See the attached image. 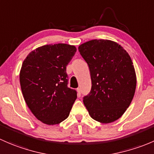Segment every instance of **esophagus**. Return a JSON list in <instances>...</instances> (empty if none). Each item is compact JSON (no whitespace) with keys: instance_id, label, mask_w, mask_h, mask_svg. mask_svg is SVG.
Masks as SVG:
<instances>
[{"instance_id":"esophagus-1","label":"esophagus","mask_w":154,"mask_h":154,"mask_svg":"<svg viewBox=\"0 0 154 154\" xmlns=\"http://www.w3.org/2000/svg\"><path fill=\"white\" fill-rule=\"evenodd\" d=\"M77 95H78V96H79V97H80L81 96V90H80V88H77Z\"/></svg>"}]
</instances>
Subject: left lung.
I'll use <instances>...</instances> for the list:
<instances>
[{"mask_svg":"<svg viewBox=\"0 0 154 154\" xmlns=\"http://www.w3.org/2000/svg\"><path fill=\"white\" fill-rule=\"evenodd\" d=\"M79 51L88 64L90 93L83 102L89 114L104 124L119 119L135 93L136 75L129 54L118 43L95 39L81 44Z\"/></svg>","mask_w":154,"mask_h":154,"instance_id":"1","label":"left lung"}]
</instances>
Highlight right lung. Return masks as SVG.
Listing matches in <instances>:
<instances>
[{
	"label": "right lung",
	"mask_w": 154,
	"mask_h": 154,
	"mask_svg": "<svg viewBox=\"0 0 154 154\" xmlns=\"http://www.w3.org/2000/svg\"><path fill=\"white\" fill-rule=\"evenodd\" d=\"M76 52L66 44L44 45L26 56L20 71L23 99L33 115L48 125H58L69 116L77 98L67 87L66 66Z\"/></svg>",
	"instance_id": "obj_1"
}]
</instances>
